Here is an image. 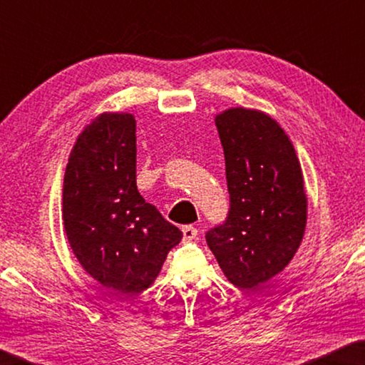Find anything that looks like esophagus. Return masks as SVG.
Listing matches in <instances>:
<instances>
[{"label":"esophagus","instance_id":"obj_1","mask_svg":"<svg viewBox=\"0 0 365 365\" xmlns=\"http://www.w3.org/2000/svg\"><path fill=\"white\" fill-rule=\"evenodd\" d=\"M182 232H183V240H187V242L195 240L196 235H197V230H196L195 226H191V225L183 226L182 227Z\"/></svg>","mask_w":365,"mask_h":365}]
</instances>
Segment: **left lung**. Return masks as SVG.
Returning <instances> with one entry per match:
<instances>
[{"label": "left lung", "instance_id": "8db88e82", "mask_svg": "<svg viewBox=\"0 0 365 365\" xmlns=\"http://www.w3.org/2000/svg\"><path fill=\"white\" fill-rule=\"evenodd\" d=\"M226 161L230 210L207 245L234 287L253 291L288 266L307 223L304 177L275 120L235 107L215 118Z\"/></svg>", "mask_w": 365, "mask_h": 365}]
</instances>
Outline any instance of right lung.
Here are the masks:
<instances>
[{
	"mask_svg": "<svg viewBox=\"0 0 365 365\" xmlns=\"http://www.w3.org/2000/svg\"><path fill=\"white\" fill-rule=\"evenodd\" d=\"M63 221L82 267L106 288L139 294L182 231L135 185V120L103 113L78 135L63 185Z\"/></svg>",
	"mask_w": 365,
	"mask_h": 365,
	"instance_id": "1",
	"label": "right lung"
}]
</instances>
